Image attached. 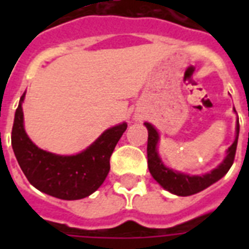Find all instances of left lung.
<instances>
[{
  "label": "left lung",
  "instance_id": "8db88e82",
  "mask_svg": "<svg viewBox=\"0 0 249 249\" xmlns=\"http://www.w3.org/2000/svg\"><path fill=\"white\" fill-rule=\"evenodd\" d=\"M235 111V109H234ZM146 128L148 130V141H147V164L148 170L155 181L159 183L161 187L169 191V193L178 195V196H189L194 194L200 193L208 186L213 185L214 182L224 177L228 173L229 169L231 168L235 158L236 144H238V137H239V121L236 123V136L234 143L229 147L228 155L224 159V161L217 166L216 169L211 170L209 173H205L203 176H190V174L179 173L177 170L166 168L160 159L158 154V142H159V133L156 129L148 123H144Z\"/></svg>",
  "mask_w": 249,
  "mask_h": 249
}]
</instances>
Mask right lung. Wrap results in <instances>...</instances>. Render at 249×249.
I'll list each match as a JSON object with an SVG mask.
<instances>
[{
    "mask_svg": "<svg viewBox=\"0 0 249 249\" xmlns=\"http://www.w3.org/2000/svg\"><path fill=\"white\" fill-rule=\"evenodd\" d=\"M23 94L11 132V146L18 163L31 185L63 200L89 196L107 177L109 158L126 130V123L107 129L93 144L77 155L62 156L44 151L29 140L23 125Z\"/></svg>",
    "mask_w": 249,
    "mask_h": 249,
    "instance_id": "right-lung-1",
    "label": "right lung"
}]
</instances>
